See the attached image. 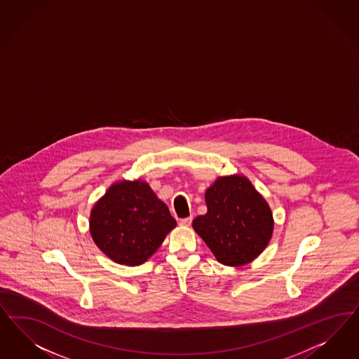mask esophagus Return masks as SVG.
<instances>
[{
  "label": "esophagus",
  "instance_id": "34e87169",
  "mask_svg": "<svg viewBox=\"0 0 359 359\" xmlns=\"http://www.w3.org/2000/svg\"><path fill=\"white\" fill-rule=\"evenodd\" d=\"M191 222H193V217L182 218V219H180V224H181V226H190V224H191Z\"/></svg>",
  "mask_w": 359,
  "mask_h": 359
}]
</instances>
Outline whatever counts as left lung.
Masks as SVG:
<instances>
[{"label": "left lung", "mask_w": 359, "mask_h": 359, "mask_svg": "<svg viewBox=\"0 0 359 359\" xmlns=\"http://www.w3.org/2000/svg\"><path fill=\"white\" fill-rule=\"evenodd\" d=\"M205 199L208 212L193 227L219 263L244 266L263 252L273 231L272 212L247 178H218Z\"/></svg>", "instance_id": "8db88e82"}]
</instances>
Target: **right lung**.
Masks as SVG:
<instances>
[{
  "label": "right lung",
  "mask_w": 359,
  "mask_h": 359,
  "mask_svg": "<svg viewBox=\"0 0 359 359\" xmlns=\"http://www.w3.org/2000/svg\"><path fill=\"white\" fill-rule=\"evenodd\" d=\"M177 222L142 181L111 186L93 208V242L118 264L139 266L157 251Z\"/></svg>",
  "instance_id": "right-lung-1"
}]
</instances>
